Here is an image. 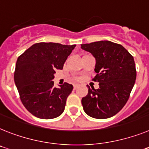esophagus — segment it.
<instances>
[{
  "mask_svg": "<svg viewBox=\"0 0 149 149\" xmlns=\"http://www.w3.org/2000/svg\"><path fill=\"white\" fill-rule=\"evenodd\" d=\"M77 87H78V85H77V84L74 85V90H76V89H77Z\"/></svg>",
  "mask_w": 149,
  "mask_h": 149,
  "instance_id": "1",
  "label": "esophagus"
}]
</instances>
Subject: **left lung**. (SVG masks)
Here are the masks:
<instances>
[{
  "label": "left lung",
  "mask_w": 149,
  "mask_h": 149,
  "mask_svg": "<svg viewBox=\"0 0 149 149\" xmlns=\"http://www.w3.org/2000/svg\"><path fill=\"white\" fill-rule=\"evenodd\" d=\"M96 59L93 81L100 88L88 87V94L82 98L85 113L97 119L114 116L127 103L132 91L136 70L133 56L120 44L109 40L81 44Z\"/></svg>",
  "instance_id": "obj_1"
}]
</instances>
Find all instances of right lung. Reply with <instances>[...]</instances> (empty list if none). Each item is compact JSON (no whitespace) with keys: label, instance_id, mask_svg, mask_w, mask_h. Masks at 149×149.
<instances>
[{"label":"right lung","instance_id":"obj_1","mask_svg":"<svg viewBox=\"0 0 149 149\" xmlns=\"http://www.w3.org/2000/svg\"><path fill=\"white\" fill-rule=\"evenodd\" d=\"M75 46L37 43L18 57L14 81L22 102L34 116L53 119L64 111L73 86L64 83L56 88L53 79Z\"/></svg>","mask_w":149,"mask_h":149}]
</instances>
